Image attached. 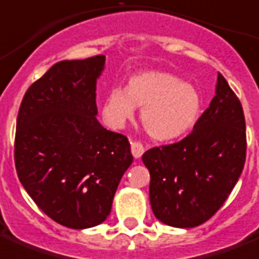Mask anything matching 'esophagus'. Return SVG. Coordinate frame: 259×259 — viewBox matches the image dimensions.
<instances>
[{
    "instance_id": "esophagus-1",
    "label": "esophagus",
    "mask_w": 259,
    "mask_h": 259,
    "mask_svg": "<svg viewBox=\"0 0 259 259\" xmlns=\"http://www.w3.org/2000/svg\"><path fill=\"white\" fill-rule=\"evenodd\" d=\"M131 152L134 155L135 159H139L142 157V155L144 153V145L140 142H132L131 143Z\"/></svg>"
}]
</instances>
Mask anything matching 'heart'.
I'll return each instance as SVG.
<instances>
[{"label": "heart", "mask_w": 259, "mask_h": 259, "mask_svg": "<svg viewBox=\"0 0 259 259\" xmlns=\"http://www.w3.org/2000/svg\"><path fill=\"white\" fill-rule=\"evenodd\" d=\"M136 107H142V121L157 142L183 138L201 114V96L191 83L164 71H143L130 78L125 89L108 90L102 116L108 127L123 128Z\"/></svg>", "instance_id": "heart-1"}]
</instances>
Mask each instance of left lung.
<instances>
[{
	"mask_svg": "<svg viewBox=\"0 0 259 259\" xmlns=\"http://www.w3.org/2000/svg\"><path fill=\"white\" fill-rule=\"evenodd\" d=\"M246 159V125L240 99L219 72L215 96L193 131L173 144L148 149L149 200L159 221L194 228L222 206Z\"/></svg>",
	"mask_w": 259,
	"mask_h": 259,
	"instance_id": "8db88e82",
	"label": "left lung"
}]
</instances>
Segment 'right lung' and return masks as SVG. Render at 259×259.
<instances>
[{
    "instance_id": "obj_1",
    "label": "right lung",
    "mask_w": 259,
    "mask_h": 259,
    "mask_svg": "<svg viewBox=\"0 0 259 259\" xmlns=\"http://www.w3.org/2000/svg\"><path fill=\"white\" fill-rule=\"evenodd\" d=\"M106 57L62 61L34 82L17 117L14 161L38 208L55 222L86 229L108 217L131 145L96 115V79Z\"/></svg>"
}]
</instances>
